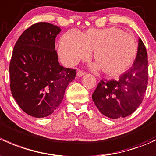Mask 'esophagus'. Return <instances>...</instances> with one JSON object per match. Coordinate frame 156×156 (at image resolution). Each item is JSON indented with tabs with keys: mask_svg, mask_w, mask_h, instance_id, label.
I'll return each mask as SVG.
<instances>
[{
	"mask_svg": "<svg viewBox=\"0 0 156 156\" xmlns=\"http://www.w3.org/2000/svg\"><path fill=\"white\" fill-rule=\"evenodd\" d=\"M84 74H85L84 72L81 71V70H79V71H78V73H77V76H78V77H81V76H83V75H84Z\"/></svg>",
	"mask_w": 156,
	"mask_h": 156,
	"instance_id": "1",
	"label": "esophagus"
}]
</instances>
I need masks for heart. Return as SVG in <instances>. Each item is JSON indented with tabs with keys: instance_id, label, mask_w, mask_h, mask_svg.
Instances as JSON below:
<instances>
[{
	"instance_id": "b5f03b06",
	"label": "heart",
	"mask_w": 156,
	"mask_h": 156,
	"mask_svg": "<svg viewBox=\"0 0 156 156\" xmlns=\"http://www.w3.org/2000/svg\"><path fill=\"white\" fill-rule=\"evenodd\" d=\"M90 51L96 62L95 69L101 68L110 76H118L134 63L137 44L132 35L117 27L91 28L83 33L71 30L60 39L59 56L67 66L87 59Z\"/></svg>"
}]
</instances>
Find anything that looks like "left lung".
<instances>
[{
    "label": "left lung",
    "instance_id": "8db88e82",
    "mask_svg": "<svg viewBox=\"0 0 156 156\" xmlns=\"http://www.w3.org/2000/svg\"><path fill=\"white\" fill-rule=\"evenodd\" d=\"M148 83V60L144 42L138 48L132 66L118 80H101L92 99L103 115L111 119L131 115L143 101Z\"/></svg>",
    "mask_w": 156,
    "mask_h": 156
}]
</instances>
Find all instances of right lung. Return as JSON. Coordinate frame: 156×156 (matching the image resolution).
Wrapping results in <instances>:
<instances>
[{
    "instance_id": "1",
    "label": "right lung",
    "mask_w": 156,
    "mask_h": 156,
    "mask_svg": "<svg viewBox=\"0 0 156 156\" xmlns=\"http://www.w3.org/2000/svg\"><path fill=\"white\" fill-rule=\"evenodd\" d=\"M60 31L50 23H37L22 33L13 48L11 92L22 111L34 117L51 115L76 75V70L64 68L58 62L55 44Z\"/></svg>"
}]
</instances>
